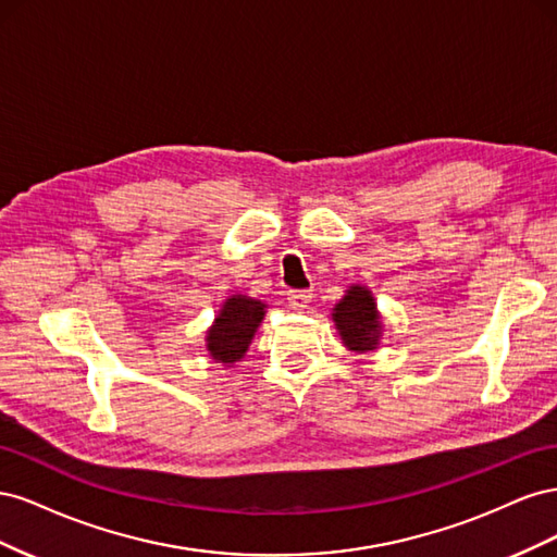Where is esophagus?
I'll list each match as a JSON object with an SVG mask.
<instances>
[{
    "instance_id": "1",
    "label": "esophagus",
    "mask_w": 557,
    "mask_h": 557,
    "mask_svg": "<svg viewBox=\"0 0 557 557\" xmlns=\"http://www.w3.org/2000/svg\"><path fill=\"white\" fill-rule=\"evenodd\" d=\"M311 297H313L311 290H290V293H288V305H290L293 309L301 311V309L309 307Z\"/></svg>"
}]
</instances>
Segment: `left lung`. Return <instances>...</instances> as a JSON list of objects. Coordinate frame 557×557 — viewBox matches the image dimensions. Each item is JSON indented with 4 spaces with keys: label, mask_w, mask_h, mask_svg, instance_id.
<instances>
[{
    "label": "left lung",
    "mask_w": 557,
    "mask_h": 557,
    "mask_svg": "<svg viewBox=\"0 0 557 557\" xmlns=\"http://www.w3.org/2000/svg\"><path fill=\"white\" fill-rule=\"evenodd\" d=\"M332 320L348 350L367 352L379 346L383 323L372 290L364 285H350L344 299L332 309Z\"/></svg>",
    "instance_id": "8db88e82"
}]
</instances>
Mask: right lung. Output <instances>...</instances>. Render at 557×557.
I'll list each match as a JSON object with an SVG mask.
<instances>
[{
	"label": "right lung",
	"mask_w": 557,
	"mask_h": 557,
	"mask_svg": "<svg viewBox=\"0 0 557 557\" xmlns=\"http://www.w3.org/2000/svg\"><path fill=\"white\" fill-rule=\"evenodd\" d=\"M267 305L246 295H232L207 332V350L215 362H239L256 336Z\"/></svg>",
	"instance_id": "add662e5"
}]
</instances>
